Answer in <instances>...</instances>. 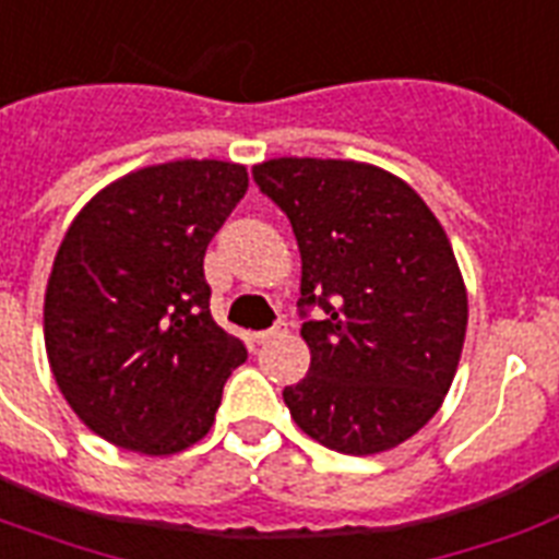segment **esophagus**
<instances>
[{
    "label": "esophagus",
    "instance_id": "34e87169",
    "mask_svg": "<svg viewBox=\"0 0 559 559\" xmlns=\"http://www.w3.org/2000/svg\"><path fill=\"white\" fill-rule=\"evenodd\" d=\"M284 333H287V324H275V328H270V331L252 333V340L258 342V345H266V342H272V340H281Z\"/></svg>",
    "mask_w": 559,
    "mask_h": 559
}]
</instances>
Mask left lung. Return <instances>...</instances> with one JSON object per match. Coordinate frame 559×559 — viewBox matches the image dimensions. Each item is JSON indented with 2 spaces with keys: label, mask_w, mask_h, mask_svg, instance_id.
<instances>
[{
  "label": "left lung",
  "mask_w": 559,
  "mask_h": 559,
  "mask_svg": "<svg viewBox=\"0 0 559 559\" xmlns=\"http://www.w3.org/2000/svg\"><path fill=\"white\" fill-rule=\"evenodd\" d=\"M252 177L301 252L310 371L284 389L301 432L373 455L441 408L467 333V289L429 205L389 170L350 159H270Z\"/></svg>",
  "instance_id": "1"
}]
</instances>
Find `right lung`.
Listing matches in <instances>:
<instances>
[{
	"instance_id": "1",
	"label": "right lung",
	"mask_w": 559,
	"mask_h": 559,
	"mask_svg": "<svg viewBox=\"0 0 559 559\" xmlns=\"http://www.w3.org/2000/svg\"><path fill=\"white\" fill-rule=\"evenodd\" d=\"M249 188L243 165L165 162L98 191L48 275V366L104 441L174 455L205 438L243 342L211 319L202 258Z\"/></svg>"
}]
</instances>
